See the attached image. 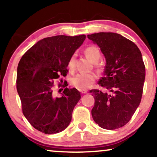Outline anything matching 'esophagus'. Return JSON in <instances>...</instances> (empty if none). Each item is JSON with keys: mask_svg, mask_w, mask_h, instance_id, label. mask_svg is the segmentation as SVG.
Instances as JSON below:
<instances>
[{"mask_svg": "<svg viewBox=\"0 0 157 157\" xmlns=\"http://www.w3.org/2000/svg\"><path fill=\"white\" fill-rule=\"evenodd\" d=\"M80 92L81 94H86L87 93V91L86 90H80Z\"/></svg>", "mask_w": 157, "mask_h": 157, "instance_id": "1", "label": "esophagus"}]
</instances>
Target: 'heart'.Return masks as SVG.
I'll return each instance as SVG.
<instances>
[{
	"instance_id": "b5f03b06",
	"label": "heart",
	"mask_w": 157,
	"mask_h": 157,
	"mask_svg": "<svg viewBox=\"0 0 157 157\" xmlns=\"http://www.w3.org/2000/svg\"><path fill=\"white\" fill-rule=\"evenodd\" d=\"M84 53L88 59L93 63H96L101 57L99 49L94 46H90L86 48ZM75 61H76V54H73L68 60V68L70 71L74 70ZM96 78L94 74H76L71 80V85L78 90H86L92 86Z\"/></svg>"
}]
</instances>
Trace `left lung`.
<instances>
[{
    "label": "left lung",
    "mask_w": 157,
    "mask_h": 157,
    "mask_svg": "<svg viewBox=\"0 0 157 157\" xmlns=\"http://www.w3.org/2000/svg\"><path fill=\"white\" fill-rule=\"evenodd\" d=\"M106 59L104 76L98 84L106 89H92L93 119L100 127L113 130L126 125L141 102L145 80V66L134 42L115 33L88 35Z\"/></svg>",
    "instance_id": "8db88e82"
}]
</instances>
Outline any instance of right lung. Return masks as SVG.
<instances>
[{
	"instance_id": "1",
	"label": "right lung",
	"mask_w": 157,
	"mask_h": 157,
	"mask_svg": "<svg viewBox=\"0 0 157 157\" xmlns=\"http://www.w3.org/2000/svg\"><path fill=\"white\" fill-rule=\"evenodd\" d=\"M85 39V35L45 38L29 48L19 61L16 88L23 113L40 132H61L71 121L80 92L65 88L61 97H55L53 80L67 75L68 60Z\"/></svg>"
}]
</instances>
